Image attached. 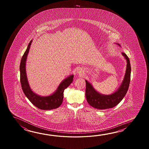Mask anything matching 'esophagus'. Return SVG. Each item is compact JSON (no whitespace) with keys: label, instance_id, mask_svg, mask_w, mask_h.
<instances>
[{"label":"esophagus","instance_id":"obj_1","mask_svg":"<svg viewBox=\"0 0 149 149\" xmlns=\"http://www.w3.org/2000/svg\"><path fill=\"white\" fill-rule=\"evenodd\" d=\"M77 72L79 73L80 75H82V72H81V70H78V71H77Z\"/></svg>","mask_w":149,"mask_h":149}]
</instances>
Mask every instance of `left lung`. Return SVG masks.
<instances>
[{"label": "left lung", "instance_id": "obj_1", "mask_svg": "<svg viewBox=\"0 0 149 149\" xmlns=\"http://www.w3.org/2000/svg\"><path fill=\"white\" fill-rule=\"evenodd\" d=\"M122 54L126 59L127 62L126 71L120 88L113 94L109 95H102L95 91L90 83L87 80L85 81L87 101L89 104L95 109L104 110L113 108L120 102L126 94L130 81L131 67L130 59L127 55L124 53H122Z\"/></svg>", "mask_w": 149, "mask_h": 149}]
</instances>
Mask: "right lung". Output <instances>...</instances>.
<instances>
[{
    "label": "right lung",
    "instance_id": "right-lung-1",
    "mask_svg": "<svg viewBox=\"0 0 149 149\" xmlns=\"http://www.w3.org/2000/svg\"><path fill=\"white\" fill-rule=\"evenodd\" d=\"M32 41V40H31L29 42L27 49L21 58L19 65L20 82L23 91L29 101L38 109L44 110L56 109L58 108L62 103L64 91L73 81V75H71L68 77L67 79L64 80L61 83L56 91L52 95L46 97H42L34 93L32 91L29 85L25 72V62Z\"/></svg>",
    "mask_w": 149,
    "mask_h": 149
}]
</instances>
